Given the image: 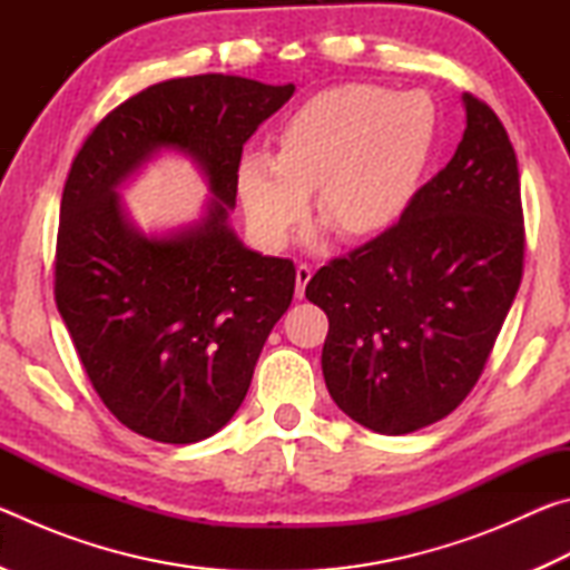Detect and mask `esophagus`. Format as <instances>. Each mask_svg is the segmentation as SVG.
<instances>
[{
  "label": "esophagus",
  "mask_w": 570,
  "mask_h": 570,
  "mask_svg": "<svg viewBox=\"0 0 570 570\" xmlns=\"http://www.w3.org/2000/svg\"><path fill=\"white\" fill-rule=\"evenodd\" d=\"M312 276H314V272H312V266H308V264L296 266V296L298 298L304 296V288H306L308 282H312Z\"/></svg>",
  "instance_id": "esophagus-1"
}]
</instances>
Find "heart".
<instances>
[{
    "instance_id": "heart-1",
    "label": "heart",
    "mask_w": 570,
    "mask_h": 570,
    "mask_svg": "<svg viewBox=\"0 0 570 570\" xmlns=\"http://www.w3.org/2000/svg\"><path fill=\"white\" fill-rule=\"evenodd\" d=\"M435 138V108L420 92L346 82L312 95L276 132V156L238 160L236 190L254 236L284 248L316 190L320 214L346 238H370L400 220Z\"/></svg>"
}]
</instances>
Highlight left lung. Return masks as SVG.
<instances>
[{
    "label": "left lung",
    "mask_w": 570,
    "mask_h": 570,
    "mask_svg": "<svg viewBox=\"0 0 570 570\" xmlns=\"http://www.w3.org/2000/svg\"><path fill=\"white\" fill-rule=\"evenodd\" d=\"M455 156L400 224L322 266L306 298L330 316L326 390L380 435L438 422L475 387L523 276L515 150L485 102L462 95Z\"/></svg>",
    "instance_id": "8db88e82"
}]
</instances>
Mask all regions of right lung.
Instances as JSON below:
<instances>
[{"mask_svg":"<svg viewBox=\"0 0 570 570\" xmlns=\"http://www.w3.org/2000/svg\"><path fill=\"white\" fill-rule=\"evenodd\" d=\"M294 95L236 75L150 85L98 122L67 176L55 302L77 356L115 417L168 445L206 440L234 417L296 268L240 244L228 214L244 142ZM163 149L205 173V216L142 235L117 188Z\"/></svg>","mask_w":570,"mask_h":570,"instance_id":"add662e5","label":"right lung"}]
</instances>
